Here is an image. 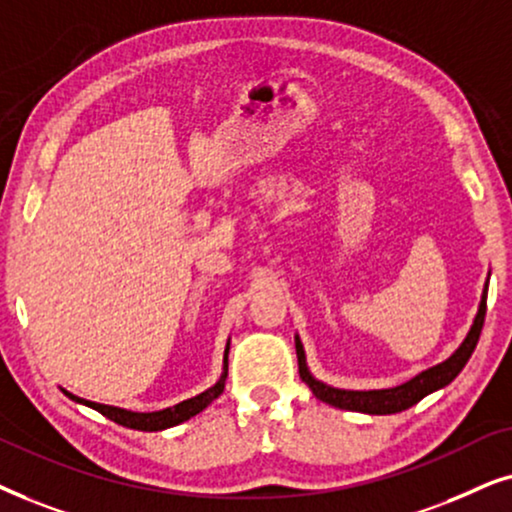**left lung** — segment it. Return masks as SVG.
<instances>
[{"label":"left lung","instance_id":"left-lung-1","mask_svg":"<svg viewBox=\"0 0 512 512\" xmlns=\"http://www.w3.org/2000/svg\"><path fill=\"white\" fill-rule=\"evenodd\" d=\"M485 313H487V285L482 292L480 311L475 316V323L470 327L468 337L463 339V344L456 349L452 358H447L445 363L431 367V370L417 374V377L407 381L403 386L384 388V391H339V388L325 386L316 381L306 370L304 363V349L302 342H295L297 346V363H299V377L309 384V388L318 400H323L327 405H335L339 410H351V412H365V414H395L403 412L407 407L417 405L421 398L428 393L438 391V388L447 386L456 374L463 370V365L468 363V358L473 356L475 346H478L482 325H485Z\"/></svg>","mask_w":512,"mask_h":512}]
</instances>
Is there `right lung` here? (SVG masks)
I'll return each instance as SVG.
<instances>
[{"instance_id": "add662e5", "label": "right lung", "mask_w": 512, "mask_h": 512, "mask_svg": "<svg viewBox=\"0 0 512 512\" xmlns=\"http://www.w3.org/2000/svg\"><path fill=\"white\" fill-rule=\"evenodd\" d=\"M224 370H227V356H224ZM224 377H227V372L222 374V379L217 381L213 388H208L206 393L196 395L192 400H185V403L175 405V407H168V410H161V412H128V410H119V407H109V405H98V403H91V400H84V398H77V395L67 393L72 400H77V403H84L88 407H93V410H98L102 417L112 419L114 424L119 426H126V428H133V431H163V428H170V426H177L182 424V421L192 419L194 414H199L201 410H206V407L213 403L217 395L222 393L224 388Z\"/></svg>"}]
</instances>
